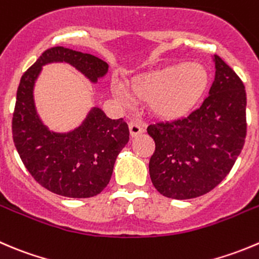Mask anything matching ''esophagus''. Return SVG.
I'll use <instances>...</instances> for the list:
<instances>
[{
    "mask_svg": "<svg viewBox=\"0 0 259 259\" xmlns=\"http://www.w3.org/2000/svg\"><path fill=\"white\" fill-rule=\"evenodd\" d=\"M129 129H130V135H132V137H137V135L142 134V133L144 132V127H143V125L138 121H130Z\"/></svg>",
    "mask_w": 259,
    "mask_h": 259,
    "instance_id": "34e87169",
    "label": "esophagus"
}]
</instances>
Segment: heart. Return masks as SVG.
Listing matches in <instances>:
<instances>
[{"mask_svg": "<svg viewBox=\"0 0 259 259\" xmlns=\"http://www.w3.org/2000/svg\"><path fill=\"white\" fill-rule=\"evenodd\" d=\"M209 84L206 69L197 63L176 64L135 78L132 92L140 101H150L153 114L177 119L197 104Z\"/></svg>", "mask_w": 259, "mask_h": 259, "instance_id": "b5f03b06", "label": "heart"}]
</instances>
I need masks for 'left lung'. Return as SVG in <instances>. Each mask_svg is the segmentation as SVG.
I'll use <instances>...</instances> for the list:
<instances>
[{"label": "left lung", "mask_w": 259, "mask_h": 259, "mask_svg": "<svg viewBox=\"0 0 259 259\" xmlns=\"http://www.w3.org/2000/svg\"><path fill=\"white\" fill-rule=\"evenodd\" d=\"M215 81L201 106L187 117L155 122L149 160L153 185L163 196L187 200L217 187L234 165L247 135V95L238 74L215 55Z\"/></svg>", "instance_id": "left-lung-1"}]
</instances>
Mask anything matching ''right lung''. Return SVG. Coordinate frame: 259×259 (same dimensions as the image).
Instances as JSON below:
<instances>
[{
	"label": "right lung",
	"mask_w": 259,
	"mask_h": 259,
	"mask_svg": "<svg viewBox=\"0 0 259 259\" xmlns=\"http://www.w3.org/2000/svg\"><path fill=\"white\" fill-rule=\"evenodd\" d=\"M50 62L69 63L92 82L109 68L87 53L63 47L45 50L20 79L12 115L15 147L30 175L47 190L77 199L96 196L110 182L117 154L129 142V126L124 119L111 120L95 107L74 132H49L35 111L32 87L41 66Z\"/></svg>",
	"instance_id": "obj_1"
}]
</instances>
